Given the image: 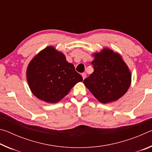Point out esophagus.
<instances>
[{"mask_svg": "<svg viewBox=\"0 0 152 152\" xmlns=\"http://www.w3.org/2000/svg\"><path fill=\"white\" fill-rule=\"evenodd\" d=\"M82 78H83V80L85 79L86 76V73H82Z\"/></svg>", "mask_w": 152, "mask_h": 152, "instance_id": "1", "label": "esophagus"}]
</instances>
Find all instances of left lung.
<instances>
[{
	"label": "left lung",
	"mask_w": 152,
	"mask_h": 152,
	"mask_svg": "<svg viewBox=\"0 0 152 152\" xmlns=\"http://www.w3.org/2000/svg\"><path fill=\"white\" fill-rule=\"evenodd\" d=\"M94 72L84 80L93 96L103 104L122 97L132 83V72L122 56L109 48L92 53Z\"/></svg>",
	"instance_id": "left-lung-1"
}]
</instances>
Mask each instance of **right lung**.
<instances>
[{
	"mask_svg": "<svg viewBox=\"0 0 152 152\" xmlns=\"http://www.w3.org/2000/svg\"><path fill=\"white\" fill-rule=\"evenodd\" d=\"M32 93L47 103H56L65 97L78 82L83 80L62 52L48 46L33 58L26 71Z\"/></svg>",
	"mask_w": 152,
	"mask_h": 152,
	"instance_id": "add662e5",
	"label": "right lung"
}]
</instances>
